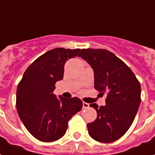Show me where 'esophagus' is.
<instances>
[{
	"label": "esophagus",
	"instance_id": "obj_1",
	"mask_svg": "<svg viewBox=\"0 0 155 155\" xmlns=\"http://www.w3.org/2000/svg\"><path fill=\"white\" fill-rule=\"evenodd\" d=\"M89 107V104L85 103V102H83V108L84 109H87V108Z\"/></svg>",
	"mask_w": 155,
	"mask_h": 155
}]
</instances>
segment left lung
<instances>
[{
  "label": "left lung",
  "instance_id": "obj_1",
  "mask_svg": "<svg viewBox=\"0 0 155 155\" xmlns=\"http://www.w3.org/2000/svg\"><path fill=\"white\" fill-rule=\"evenodd\" d=\"M78 56L94 71L95 87L106 92V105L90 104L97 112L95 121L87 124L88 134L100 143L120 139L130 128L141 102V86L125 63L106 49H82Z\"/></svg>",
  "mask_w": 155,
  "mask_h": 155
}]
</instances>
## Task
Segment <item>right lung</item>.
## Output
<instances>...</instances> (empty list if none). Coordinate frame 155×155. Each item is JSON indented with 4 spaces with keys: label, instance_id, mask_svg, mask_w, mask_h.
<instances>
[{
    "label": "right lung",
    "instance_id": "1",
    "mask_svg": "<svg viewBox=\"0 0 155 155\" xmlns=\"http://www.w3.org/2000/svg\"><path fill=\"white\" fill-rule=\"evenodd\" d=\"M80 49H51L28 66L16 90V109L29 133L41 142L62 138L68 123L83 107L77 97L65 99L53 94L55 84L63 80L67 60Z\"/></svg>",
    "mask_w": 155,
    "mask_h": 155
}]
</instances>
